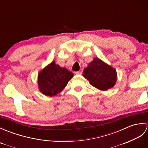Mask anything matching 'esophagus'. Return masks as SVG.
I'll list each match as a JSON object with an SVG mask.
<instances>
[{"label": "esophagus", "instance_id": "obj_1", "mask_svg": "<svg viewBox=\"0 0 148 148\" xmlns=\"http://www.w3.org/2000/svg\"><path fill=\"white\" fill-rule=\"evenodd\" d=\"M75 74H82V72H81V71H77V72H75Z\"/></svg>", "mask_w": 148, "mask_h": 148}]
</instances>
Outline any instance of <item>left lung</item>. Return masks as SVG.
Returning <instances> with one entry per match:
<instances>
[{"mask_svg": "<svg viewBox=\"0 0 148 148\" xmlns=\"http://www.w3.org/2000/svg\"><path fill=\"white\" fill-rule=\"evenodd\" d=\"M83 76L96 88L106 91L113 87L117 80V73L111 66L95 58L84 69Z\"/></svg>", "mask_w": 148, "mask_h": 148, "instance_id": "left-lung-1", "label": "left lung"}]
</instances>
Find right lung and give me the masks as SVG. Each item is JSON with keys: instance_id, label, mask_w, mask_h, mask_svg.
<instances>
[{"instance_id": "1", "label": "right lung", "mask_w": 148, "mask_h": 148, "mask_svg": "<svg viewBox=\"0 0 148 148\" xmlns=\"http://www.w3.org/2000/svg\"><path fill=\"white\" fill-rule=\"evenodd\" d=\"M72 72L53 61L38 74L40 92L46 96H55L62 91L73 77Z\"/></svg>"}]
</instances>
